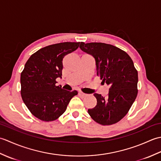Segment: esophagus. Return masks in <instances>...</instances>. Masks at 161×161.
<instances>
[{
    "instance_id": "1",
    "label": "esophagus",
    "mask_w": 161,
    "mask_h": 161,
    "mask_svg": "<svg viewBox=\"0 0 161 161\" xmlns=\"http://www.w3.org/2000/svg\"><path fill=\"white\" fill-rule=\"evenodd\" d=\"M78 95H80V97H86L87 96V94H86V93H82V92H79L78 93Z\"/></svg>"
}]
</instances>
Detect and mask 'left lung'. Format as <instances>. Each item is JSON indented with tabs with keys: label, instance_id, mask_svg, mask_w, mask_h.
<instances>
[{
	"label": "left lung",
	"instance_id": "obj_1",
	"mask_svg": "<svg viewBox=\"0 0 161 161\" xmlns=\"http://www.w3.org/2000/svg\"><path fill=\"white\" fill-rule=\"evenodd\" d=\"M80 49L95 61L97 75L110 86L107 97L94 93L97 104L88 110L95 122L110 125L127 114L138 94V72L129 54L118 47L104 43L81 42Z\"/></svg>",
	"mask_w": 161,
	"mask_h": 161
}]
</instances>
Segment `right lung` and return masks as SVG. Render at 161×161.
I'll use <instances>...</instances> for the list:
<instances>
[{"mask_svg":"<svg viewBox=\"0 0 161 161\" xmlns=\"http://www.w3.org/2000/svg\"><path fill=\"white\" fill-rule=\"evenodd\" d=\"M80 43L64 42L44 47L27 61L20 74V94L30 111L41 120H55L77 95V91L56 86V79L61 78L64 57L77 50Z\"/></svg>","mask_w":161,"mask_h":161,"instance_id":"obj_1","label":"right lung"}]
</instances>
